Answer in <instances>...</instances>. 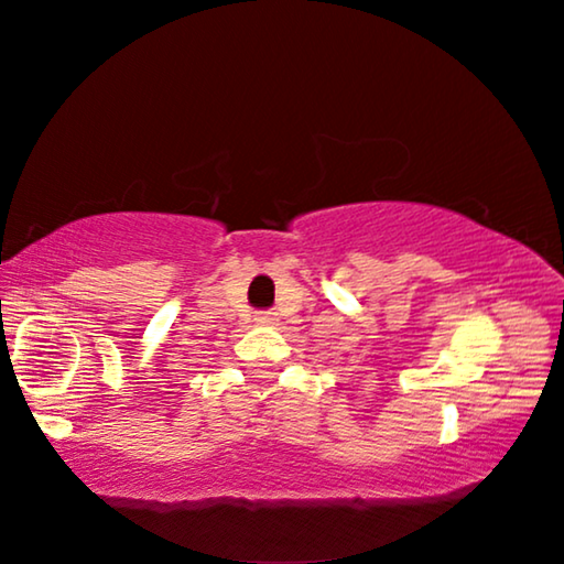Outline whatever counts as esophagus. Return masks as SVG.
I'll return each mask as SVG.
<instances>
[{
	"label": "esophagus",
	"mask_w": 564,
	"mask_h": 564,
	"mask_svg": "<svg viewBox=\"0 0 564 564\" xmlns=\"http://www.w3.org/2000/svg\"><path fill=\"white\" fill-rule=\"evenodd\" d=\"M256 321H259V323H265V326H269V323H275L279 318H275V313H273V311H259V313H256Z\"/></svg>",
	"instance_id": "obj_1"
}]
</instances>
